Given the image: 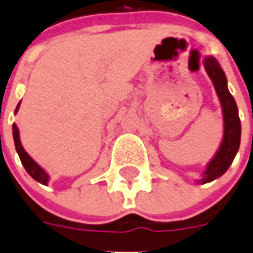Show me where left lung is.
I'll use <instances>...</instances> for the list:
<instances>
[{
	"label": "left lung",
	"mask_w": 253,
	"mask_h": 253,
	"mask_svg": "<svg viewBox=\"0 0 253 253\" xmlns=\"http://www.w3.org/2000/svg\"><path fill=\"white\" fill-rule=\"evenodd\" d=\"M204 67L212 79L215 92L218 94L223 112V139L218 152L213 160L208 164L201 183H208L222 175L231 165L234 157L237 155L240 144V120L238 116L237 102L227 89V80L223 70L221 69L217 59L207 57L204 59Z\"/></svg>",
	"instance_id": "1"
}]
</instances>
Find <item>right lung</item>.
I'll return each mask as SVG.
<instances>
[{"label":"right lung","mask_w":253,"mask_h":253,"mask_svg":"<svg viewBox=\"0 0 253 253\" xmlns=\"http://www.w3.org/2000/svg\"><path fill=\"white\" fill-rule=\"evenodd\" d=\"M20 102L18 104L15 109V113L18 112V109H19ZM13 136H14V143H15V148H16V152H18V155H19V159L23 164L24 169L28 174H30L35 180H38L39 183H42V184H48V180H49V176L48 174L45 173L44 169H41L40 166L34 161V160L31 159L30 155L24 151V148L22 147L20 144V139H19V131H18V127L14 123L13 125Z\"/></svg>","instance_id":"obj_1"}]
</instances>
